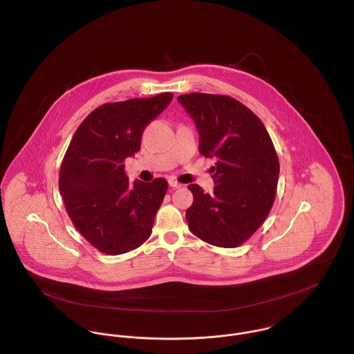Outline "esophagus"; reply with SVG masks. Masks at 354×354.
I'll list each match as a JSON object with an SVG mask.
<instances>
[{"instance_id":"34e87169","label":"esophagus","mask_w":354,"mask_h":354,"mask_svg":"<svg viewBox=\"0 0 354 354\" xmlns=\"http://www.w3.org/2000/svg\"><path fill=\"white\" fill-rule=\"evenodd\" d=\"M169 185L171 187V188H174V189H177V188H181V184L178 183V181H176V180H169Z\"/></svg>"}]
</instances>
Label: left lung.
I'll return each mask as SVG.
<instances>
[{
  "label": "left lung",
  "instance_id": "obj_1",
  "mask_svg": "<svg viewBox=\"0 0 354 354\" xmlns=\"http://www.w3.org/2000/svg\"><path fill=\"white\" fill-rule=\"evenodd\" d=\"M177 100L196 124L201 153L216 158L214 192L188 187V226L211 245L236 248L263 225L275 201L279 160L272 140L252 110L232 97L191 93Z\"/></svg>",
  "mask_w": 354,
  "mask_h": 354
}]
</instances>
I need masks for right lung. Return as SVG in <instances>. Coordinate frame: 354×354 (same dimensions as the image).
Segmentation results:
<instances>
[{"label": "right lung", "mask_w": 354, "mask_h": 354, "mask_svg": "<svg viewBox=\"0 0 354 354\" xmlns=\"http://www.w3.org/2000/svg\"><path fill=\"white\" fill-rule=\"evenodd\" d=\"M171 100V93H163L102 104L79 125L64 155L58 187L65 209L79 233L102 253L129 252L151 234L167 181L132 185L124 160L140 150L146 127Z\"/></svg>", "instance_id": "1"}]
</instances>
